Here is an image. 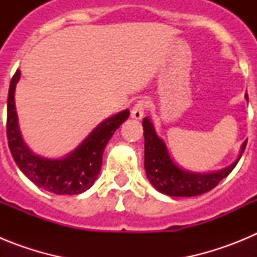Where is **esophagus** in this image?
Returning <instances> with one entry per match:
<instances>
[{
    "label": "esophagus",
    "mask_w": 257,
    "mask_h": 257,
    "mask_svg": "<svg viewBox=\"0 0 257 257\" xmlns=\"http://www.w3.org/2000/svg\"><path fill=\"white\" fill-rule=\"evenodd\" d=\"M145 106H147V101L145 100H139L138 103L134 105V108L131 109V118L134 119H142L144 117V110H145Z\"/></svg>",
    "instance_id": "1"
}]
</instances>
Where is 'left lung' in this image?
Segmentation results:
<instances>
[{"label":"left lung","instance_id":"left-lung-1","mask_svg":"<svg viewBox=\"0 0 257 257\" xmlns=\"http://www.w3.org/2000/svg\"><path fill=\"white\" fill-rule=\"evenodd\" d=\"M248 101V95H244ZM144 128V169L149 183L162 194L171 197H194L213 189L225 179L235 166L246 148L247 140L240 147L237 160L224 169L212 172H194L178 165L170 156L165 142L157 135L149 117L143 119Z\"/></svg>","mask_w":257,"mask_h":257}]
</instances>
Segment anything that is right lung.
Returning a JSON list of instances; mask_svg holds the SVG:
<instances>
[{
    "mask_svg": "<svg viewBox=\"0 0 257 257\" xmlns=\"http://www.w3.org/2000/svg\"><path fill=\"white\" fill-rule=\"evenodd\" d=\"M20 79L18 69L10 82L8 97V142L13 158L22 172L37 187L54 194L73 196L92 187L100 172L106 144L130 110L105 118L86 136L74 151L61 158H47L32 152L23 139L15 108V87Z\"/></svg>",
    "mask_w": 257,
    "mask_h": 257,
    "instance_id": "right-lung-1",
    "label": "right lung"
}]
</instances>
